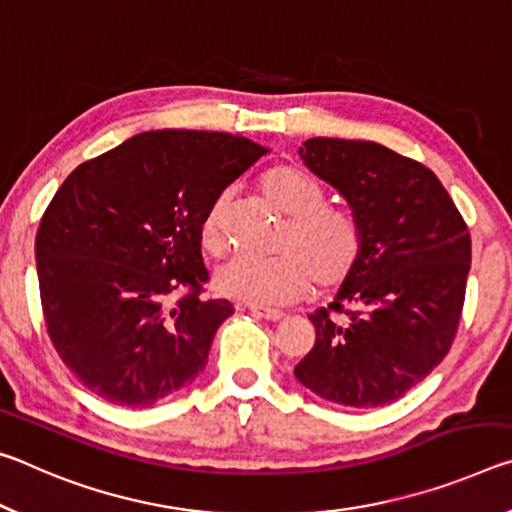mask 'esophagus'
I'll return each mask as SVG.
<instances>
[{
	"label": "esophagus",
	"mask_w": 512,
	"mask_h": 512,
	"mask_svg": "<svg viewBox=\"0 0 512 512\" xmlns=\"http://www.w3.org/2000/svg\"><path fill=\"white\" fill-rule=\"evenodd\" d=\"M249 311L256 317H263V320L270 322H279L283 320V311H276V308H263V306H249Z\"/></svg>",
	"instance_id": "1"
}]
</instances>
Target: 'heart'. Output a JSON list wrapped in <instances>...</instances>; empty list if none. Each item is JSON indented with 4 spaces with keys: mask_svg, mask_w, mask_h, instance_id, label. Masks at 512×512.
I'll return each instance as SVG.
<instances>
[{
    "mask_svg": "<svg viewBox=\"0 0 512 512\" xmlns=\"http://www.w3.org/2000/svg\"><path fill=\"white\" fill-rule=\"evenodd\" d=\"M263 197L288 217L272 258L236 256L217 267L220 295L245 304H290L311 290L333 288L347 279L360 256V231L354 217L324 208L315 181L290 165H276L258 181ZM226 195L217 197L201 220V245L208 251L224 247Z\"/></svg>",
    "mask_w": 512,
    "mask_h": 512,
    "instance_id": "obj_1",
    "label": "heart"
}]
</instances>
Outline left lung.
Here are the masks:
<instances>
[{
  "label": "left lung",
  "mask_w": 512,
  "mask_h": 512,
  "mask_svg": "<svg viewBox=\"0 0 512 512\" xmlns=\"http://www.w3.org/2000/svg\"><path fill=\"white\" fill-rule=\"evenodd\" d=\"M299 156L338 190L360 231V256L308 320L315 347L299 360L301 385L331 404H390L442 363L454 342L472 240L440 179L422 163L370 140L311 138Z\"/></svg>",
  "instance_id": "left-lung-1"
}]
</instances>
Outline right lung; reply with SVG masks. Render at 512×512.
<instances>
[{
  "label": "right lung",
  "instance_id": "obj_1",
  "mask_svg": "<svg viewBox=\"0 0 512 512\" xmlns=\"http://www.w3.org/2000/svg\"><path fill=\"white\" fill-rule=\"evenodd\" d=\"M267 152L229 133L145 131L63 181L36 236L40 301L52 345L88 390L147 408L204 372L233 306L199 297L201 220Z\"/></svg>",
  "mask_w": 512,
  "mask_h": 512
}]
</instances>
